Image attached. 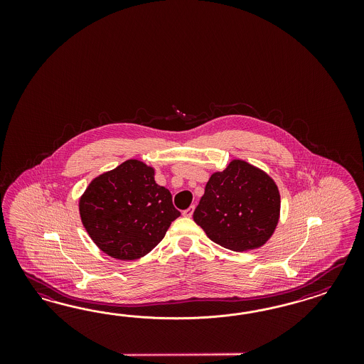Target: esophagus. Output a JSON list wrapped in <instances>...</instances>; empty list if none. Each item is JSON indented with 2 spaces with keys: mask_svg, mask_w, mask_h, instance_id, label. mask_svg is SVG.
Returning <instances> with one entry per match:
<instances>
[{
  "mask_svg": "<svg viewBox=\"0 0 364 364\" xmlns=\"http://www.w3.org/2000/svg\"><path fill=\"white\" fill-rule=\"evenodd\" d=\"M193 210H195V205H191V207L187 208V210H183V216H186V218H191V216L193 215Z\"/></svg>",
  "mask_w": 364,
  "mask_h": 364,
  "instance_id": "esophagus-1",
  "label": "esophagus"
}]
</instances>
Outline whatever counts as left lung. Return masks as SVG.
Masks as SVG:
<instances>
[{
	"mask_svg": "<svg viewBox=\"0 0 364 364\" xmlns=\"http://www.w3.org/2000/svg\"><path fill=\"white\" fill-rule=\"evenodd\" d=\"M280 195L259 168L233 160L210 177L193 220L212 242L232 251L259 248L275 231Z\"/></svg>",
	"mask_w": 364,
	"mask_h": 364,
	"instance_id": "8db88e82",
	"label": "left lung"
}]
</instances>
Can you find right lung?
<instances>
[{"instance_id": "right-lung-1", "label": "right lung", "mask_w": 364, "mask_h": 364, "mask_svg": "<svg viewBox=\"0 0 364 364\" xmlns=\"http://www.w3.org/2000/svg\"><path fill=\"white\" fill-rule=\"evenodd\" d=\"M154 176V168L127 160L89 184L80 198V216L102 252L119 260L149 254L180 216L171 192Z\"/></svg>"}]
</instances>
